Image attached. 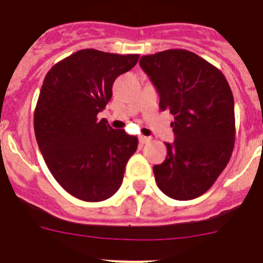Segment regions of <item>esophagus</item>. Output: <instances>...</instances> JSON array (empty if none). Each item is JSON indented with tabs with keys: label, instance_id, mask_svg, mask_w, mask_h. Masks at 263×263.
Returning <instances> with one entry per match:
<instances>
[{
	"label": "esophagus",
	"instance_id": "1",
	"mask_svg": "<svg viewBox=\"0 0 263 263\" xmlns=\"http://www.w3.org/2000/svg\"><path fill=\"white\" fill-rule=\"evenodd\" d=\"M150 137H146V136H142V135H141V136H140L139 137V141H140V144H141V145H145V144H147V142L148 141H150Z\"/></svg>",
	"mask_w": 263,
	"mask_h": 263
}]
</instances>
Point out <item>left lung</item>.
Masks as SVG:
<instances>
[{
    "label": "left lung",
    "instance_id": "obj_1",
    "mask_svg": "<svg viewBox=\"0 0 263 263\" xmlns=\"http://www.w3.org/2000/svg\"><path fill=\"white\" fill-rule=\"evenodd\" d=\"M140 66L158 90L160 109L174 116L176 140L153 168L156 184L174 200H193L210 190L232 156L233 92L221 71L190 50L144 55Z\"/></svg>",
    "mask_w": 263,
    "mask_h": 263
}]
</instances>
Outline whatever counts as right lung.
Masks as SVG:
<instances>
[{"instance_id": "add662e5", "label": "right lung", "mask_w": 263, "mask_h": 263, "mask_svg": "<svg viewBox=\"0 0 263 263\" xmlns=\"http://www.w3.org/2000/svg\"><path fill=\"white\" fill-rule=\"evenodd\" d=\"M139 54L81 49L55 63L42 85L34 132L44 161L73 197L99 202L121 187L139 140L98 119L112 98L113 82Z\"/></svg>"}]
</instances>
